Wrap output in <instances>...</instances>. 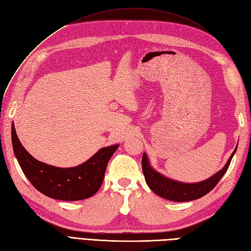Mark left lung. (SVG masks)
<instances>
[{
  "label": "left lung",
  "mask_w": 251,
  "mask_h": 251,
  "mask_svg": "<svg viewBox=\"0 0 251 251\" xmlns=\"http://www.w3.org/2000/svg\"><path fill=\"white\" fill-rule=\"evenodd\" d=\"M236 149L237 146L235 147L232 155L230 156L226 165L220 172H217L215 175L210 177L207 180L197 183H182L162 176L158 172L151 168L146 155L143 153L142 171L145 177V181L152 192H155L157 195L165 199H169V201L177 202L194 201V199H198L204 196L205 194H208L211 190L215 188V185L221 180L222 177L225 175V173L227 172L231 159H232L235 153Z\"/></svg>",
  "instance_id": "left-lung-1"
}]
</instances>
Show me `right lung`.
Instances as JSON below:
<instances>
[{"label": "right lung", "mask_w": 251, "mask_h": 251, "mask_svg": "<svg viewBox=\"0 0 251 251\" xmlns=\"http://www.w3.org/2000/svg\"><path fill=\"white\" fill-rule=\"evenodd\" d=\"M11 140L15 155L24 175L34 187L48 197L75 201L93 196L100 188L107 164L119 145L104 147L88 161L75 168H55L38 161L22 146L15 125H11Z\"/></svg>", "instance_id": "add662e5"}]
</instances>
